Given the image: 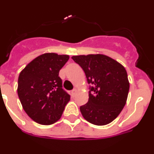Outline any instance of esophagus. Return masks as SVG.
Segmentation results:
<instances>
[{"label":"esophagus","instance_id":"esophagus-1","mask_svg":"<svg viewBox=\"0 0 154 154\" xmlns=\"http://www.w3.org/2000/svg\"><path fill=\"white\" fill-rule=\"evenodd\" d=\"M77 92H78V90H77V89H73V90L72 91V96L73 97H74V96L76 95V93H77Z\"/></svg>","mask_w":154,"mask_h":154}]
</instances>
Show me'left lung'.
I'll return each mask as SVG.
<instances>
[{
	"mask_svg": "<svg viewBox=\"0 0 154 154\" xmlns=\"http://www.w3.org/2000/svg\"><path fill=\"white\" fill-rule=\"evenodd\" d=\"M72 58L83 69L88 83L92 85L89 101L80 107L82 115L94 125L109 124L119 115L127 100L130 82L126 69L117 61L101 54Z\"/></svg>",
	"mask_w": 154,
	"mask_h": 154,
	"instance_id": "1",
	"label": "left lung"
}]
</instances>
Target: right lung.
<instances>
[{
	"mask_svg": "<svg viewBox=\"0 0 154 154\" xmlns=\"http://www.w3.org/2000/svg\"><path fill=\"white\" fill-rule=\"evenodd\" d=\"M69 58L67 55L45 53L28 63L19 75V99L28 116L39 124L58 121L70 100L58 76Z\"/></svg>",
	"mask_w": 154,
	"mask_h": 154,
	"instance_id": "obj_1",
	"label": "right lung"
}]
</instances>
